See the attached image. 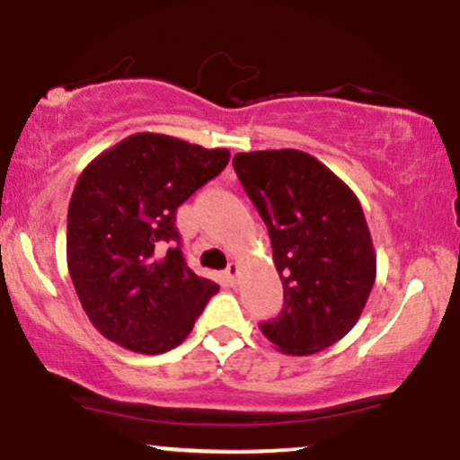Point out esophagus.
<instances>
[{
    "label": "esophagus",
    "mask_w": 460,
    "mask_h": 460,
    "mask_svg": "<svg viewBox=\"0 0 460 460\" xmlns=\"http://www.w3.org/2000/svg\"><path fill=\"white\" fill-rule=\"evenodd\" d=\"M237 270H240V268H237V263L231 261L229 266H226V270H225V277H226V281H229V283H235Z\"/></svg>",
    "instance_id": "34e87169"
}]
</instances>
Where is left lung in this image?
Instances as JSON below:
<instances>
[{
	"label": "left lung",
	"instance_id": "obj_1",
	"mask_svg": "<svg viewBox=\"0 0 460 460\" xmlns=\"http://www.w3.org/2000/svg\"><path fill=\"white\" fill-rule=\"evenodd\" d=\"M234 168L268 226L283 283L281 314L260 329L285 355L324 350L357 324L376 279L361 203L305 151L237 153Z\"/></svg>",
	"mask_w": 460,
	"mask_h": 460
}]
</instances>
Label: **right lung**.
Returning <instances> with one entry per match:
<instances>
[{"label":"right lung","mask_w":460,"mask_h":460,"mask_svg":"<svg viewBox=\"0 0 460 460\" xmlns=\"http://www.w3.org/2000/svg\"><path fill=\"white\" fill-rule=\"evenodd\" d=\"M226 164V149L146 131L84 168L68 203V274L110 341L162 355L186 340L220 289L188 268L175 214Z\"/></svg>","instance_id":"right-lung-1"}]
</instances>
